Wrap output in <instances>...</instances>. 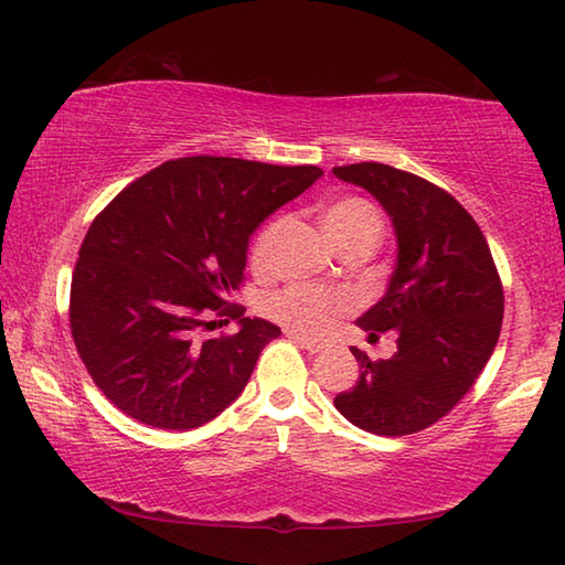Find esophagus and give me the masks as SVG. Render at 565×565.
<instances>
[{
	"mask_svg": "<svg viewBox=\"0 0 565 565\" xmlns=\"http://www.w3.org/2000/svg\"><path fill=\"white\" fill-rule=\"evenodd\" d=\"M288 338L295 344H300L302 350H308L312 354H318V352H322L324 348H328V344H324V342H318V340H312V338H305V334H298V332H288Z\"/></svg>",
	"mask_w": 565,
	"mask_h": 565,
	"instance_id": "obj_1",
	"label": "esophagus"
}]
</instances>
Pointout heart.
I'll return each mask as SVG.
<instances>
[{
  "label": "heart",
  "instance_id": "b5f03b06",
  "mask_svg": "<svg viewBox=\"0 0 565 565\" xmlns=\"http://www.w3.org/2000/svg\"><path fill=\"white\" fill-rule=\"evenodd\" d=\"M282 221L267 223L250 247V265L253 270L265 273L273 263V247L280 233ZM322 227L330 235V241L344 247L350 243H372L377 245L382 233V215L370 201L358 195L338 198L322 211ZM265 310L270 318L280 320L288 328L320 334L330 330L344 312L350 310V298L342 292L315 288V285H290L273 292L265 302Z\"/></svg>",
  "mask_w": 565,
  "mask_h": 565
}]
</instances>
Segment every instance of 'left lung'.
Returning a JSON list of instances; mask_svg holds the SVG:
<instances>
[{
	"label": "left lung",
	"mask_w": 565,
	"mask_h": 565,
	"mask_svg": "<svg viewBox=\"0 0 565 565\" xmlns=\"http://www.w3.org/2000/svg\"><path fill=\"white\" fill-rule=\"evenodd\" d=\"M392 217L397 267L387 292L358 320L370 338L394 330L397 352L360 362V380L334 397L354 427L404 437L449 414L487 367L499 342L503 288L487 237L457 198L384 163L334 166Z\"/></svg>",
	"instance_id": "left-lung-1"
}]
</instances>
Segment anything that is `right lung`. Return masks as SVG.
<instances>
[{"label":"right lung","mask_w":565,"mask_h":565,"mask_svg":"<svg viewBox=\"0 0 565 565\" xmlns=\"http://www.w3.org/2000/svg\"><path fill=\"white\" fill-rule=\"evenodd\" d=\"M320 175L318 166L188 156L126 185L94 217L68 322L114 407L148 427L188 431L241 397L280 328L243 318L227 298L243 282L255 227ZM217 317L242 328L203 339Z\"/></svg>","instance_id":"obj_1"}]
</instances>
